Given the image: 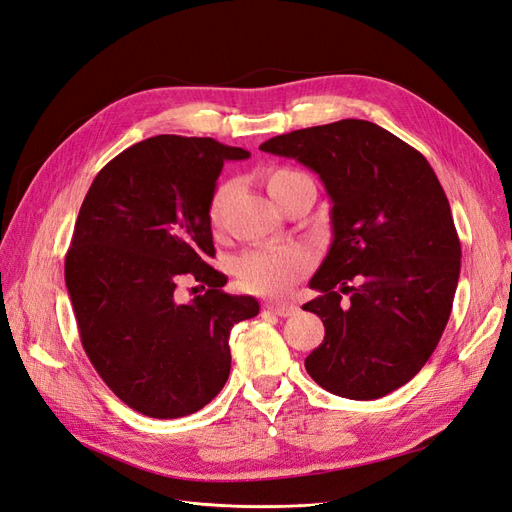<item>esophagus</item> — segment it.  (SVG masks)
Returning <instances> with one entry per match:
<instances>
[{
  "label": "esophagus",
  "instance_id": "esophagus-1",
  "mask_svg": "<svg viewBox=\"0 0 512 512\" xmlns=\"http://www.w3.org/2000/svg\"><path fill=\"white\" fill-rule=\"evenodd\" d=\"M265 309H267V312L275 314V316H282V318L297 314V307L286 305V303H265Z\"/></svg>",
  "mask_w": 512,
  "mask_h": 512
}]
</instances>
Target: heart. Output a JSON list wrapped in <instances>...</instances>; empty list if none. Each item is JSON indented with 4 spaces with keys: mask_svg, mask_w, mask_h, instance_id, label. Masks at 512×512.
<instances>
[{
    "mask_svg": "<svg viewBox=\"0 0 512 512\" xmlns=\"http://www.w3.org/2000/svg\"><path fill=\"white\" fill-rule=\"evenodd\" d=\"M307 179L301 170L280 166L267 175V190L275 203H280L292 183ZM235 190V183H222L213 192L209 203V220L218 224L226 198ZM312 254L301 245H260L243 252L235 260V277L241 288L254 294H286L301 277L312 269Z\"/></svg>",
    "mask_w": 512,
    "mask_h": 512,
    "instance_id": "b5f03b06",
    "label": "heart"
}]
</instances>
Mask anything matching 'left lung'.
Returning a JSON list of instances; mask_svg holds the SVG:
<instances>
[{
	"label": "left lung",
	"mask_w": 512,
	"mask_h": 512,
	"mask_svg": "<svg viewBox=\"0 0 512 512\" xmlns=\"http://www.w3.org/2000/svg\"><path fill=\"white\" fill-rule=\"evenodd\" d=\"M322 179L333 243L303 305L324 342L307 374L348 399H378L410 382L451 316L461 243L451 205L421 151L363 119L294 130L260 145ZM351 299L341 303V294Z\"/></svg>",
	"instance_id": "8db88e82"
}]
</instances>
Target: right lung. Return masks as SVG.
I'll list each match as a JSON object with an SVG mask.
<instances>
[{
	"instance_id": "right-lung-1",
	"label": "right lung",
	"mask_w": 512,
	"mask_h": 512,
	"mask_svg": "<svg viewBox=\"0 0 512 512\" xmlns=\"http://www.w3.org/2000/svg\"><path fill=\"white\" fill-rule=\"evenodd\" d=\"M250 151L213 138L160 134L96 175L74 224L66 286L81 344L123 404L151 418L198 412L230 374L228 337L258 314L222 292L209 203L226 160ZM183 276L203 295L178 301Z\"/></svg>"
}]
</instances>
